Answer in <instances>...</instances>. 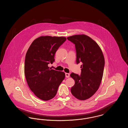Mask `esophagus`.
Here are the masks:
<instances>
[{
    "instance_id": "34e87169",
    "label": "esophagus",
    "mask_w": 128,
    "mask_h": 128,
    "mask_svg": "<svg viewBox=\"0 0 128 128\" xmlns=\"http://www.w3.org/2000/svg\"><path fill=\"white\" fill-rule=\"evenodd\" d=\"M70 75L69 73H65V76H66V78H69V77H70Z\"/></svg>"
}]
</instances>
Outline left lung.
<instances>
[{
	"label": "left lung",
	"instance_id": "1",
	"mask_svg": "<svg viewBox=\"0 0 128 128\" xmlns=\"http://www.w3.org/2000/svg\"><path fill=\"white\" fill-rule=\"evenodd\" d=\"M75 44L76 63H82L80 75L71 73L75 80L71 92L78 99L84 100L98 91L101 82L104 66L103 54L98 44L86 35H75L67 37Z\"/></svg>",
	"mask_w": 128,
	"mask_h": 128
}]
</instances>
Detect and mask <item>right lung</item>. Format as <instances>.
I'll return each mask as SVG.
<instances>
[{"label": "right lung", "mask_w": 128, "mask_h": 128, "mask_svg": "<svg viewBox=\"0 0 128 128\" xmlns=\"http://www.w3.org/2000/svg\"><path fill=\"white\" fill-rule=\"evenodd\" d=\"M66 40L64 37H39L32 42L26 53L25 78L30 90L41 100L54 98L65 77L64 72L51 69L48 65L55 61L56 51Z\"/></svg>", "instance_id": "add662e5"}]
</instances>
